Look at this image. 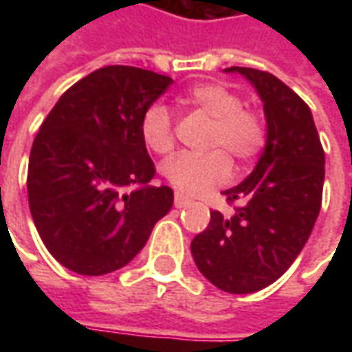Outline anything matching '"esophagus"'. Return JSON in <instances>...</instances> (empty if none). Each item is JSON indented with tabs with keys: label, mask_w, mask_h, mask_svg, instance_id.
<instances>
[{
	"label": "esophagus",
	"mask_w": 352,
	"mask_h": 352,
	"mask_svg": "<svg viewBox=\"0 0 352 352\" xmlns=\"http://www.w3.org/2000/svg\"><path fill=\"white\" fill-rule=\"evenodd\" d=\"M173 204H175V207H179V209H181V207L188 206V204H190V199L186 198L184 194H181V192H177L175 199H173Z\"/></svg>",
	"instance_id": "obj_1"
}]
</instances>
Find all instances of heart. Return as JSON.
I'll use <instances>...</instances> for the list:
<instances>
[{"label": "heart", "instance_id": "heart-1", "mask_svg": "<svg viewBox=\"0 0 352 352\" xmlns=\"http://www.w3.org/2000/svg\"><path fill=\"white\" fill-rule=\"evenodd\" d=\"M184 100L213 118L209 153H181L164 164V177L183 194H201L232 177V156L241 164L254 160L265 145V124L258 113L241 105V98L219 82L192 87ZM141 138L153 153L166 154L175 145V122L168 105L156 101L141 116Z\"/></svg>", "mask_w": 352, "mask_h": 352}]
</instances>
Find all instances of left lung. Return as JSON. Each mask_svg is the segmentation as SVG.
I'll use <instances>...</instances> for the list:
<instances>
[{
  "mask_svg": "<svg viewBox=\"0 0 352 352\" xmlns=\"http://www.w3.org/2000/svg\"><path fill=\"white\" fill-rule=\"evenodd\" d=\"M256 88L264 103L265 146L243 183L222 194L241 201L232 217L211 211L192 239L198 270L230 294L262 290L287 272L315 226L324 184V151L307 103L275 75L228 67Z\"/></svg>",
  "mask_w": 352,
  "mask_h": 352,
  "instance_id": "1",
  "label": "left lung"
}]
</instances>
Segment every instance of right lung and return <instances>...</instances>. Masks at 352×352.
I'll list each match as a JSON object with an SVG mask.
<instances>
[{"instance_id":"obj_1","label":"right lung","mask_w":352,"mask_h":352,"mask_svg":"<svg viewBox=\"0 0 352 352\" xmlns=\"http://www.w3.org/2000/svg\"><path fill=\"white\" fill-rule=\"evenodd\" d=\"M173 82L166 75L107 65L75 82L35 135L28 199L49 252L80 275L120 270L173 206L141 138V116ZM138 186L131 192L125 188Z\"/></svg>"}]
</instances>
